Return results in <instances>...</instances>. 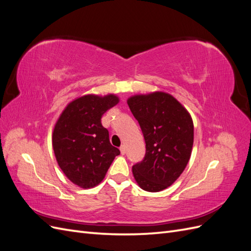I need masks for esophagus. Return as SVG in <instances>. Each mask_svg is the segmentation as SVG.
Wrapping results in <instances>:
<instances>
[{"mask_svg":"<svg viewBox=\"0 0 251 251\" xmlns=\"http://www.w3.org/2000/svg\"><path fill=\"white\" fill-rule=\"evenodd\" d=\"M120 153H121V155H125V154L126 153V146H121V147H120Z\"/></svg>","mask_w":251,"mask_h":251,"instance_id":"esophagus-1","label":"esophagus"}]
</instances>
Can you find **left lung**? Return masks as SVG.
Wrapping results in <instances>:
<instances>
[{
	"label": "left lung",
	"instance_id": "1",
	"mask_svg": "<svg viewBox=\"0 0 251 251\" xmlns=\"http://www.w3.org/2000/svg\"><path fill=\"white\" fill-rule=\"evenodd\" d=\"M146 141L144 159L133 165L134 178L147 192H160L183 173L192 155L194 124L191 114L173 95L156 91L127 98Z\"/></svg>",
	"mask_w": 251,
	"mask_h": 251
}]
</instances>
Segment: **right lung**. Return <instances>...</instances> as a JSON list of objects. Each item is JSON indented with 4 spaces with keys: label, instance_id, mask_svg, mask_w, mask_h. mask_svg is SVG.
<instances>
[{
    "label": "right lung",
    "instance_id": "1",
    "mask_svg": "<svg viewBox=\"0 0 251 251\" xmlns=\"http://www.w3.org/2000/svg\"><path fill=\"white\" fill-rule=\"evenodd\" d=\"M119 102L115 94L75 98L60 114L52 133V147L60 170L73 184L92 188L103 180L120 151L113 147L101 117Z\"/></svg>",
    "mask_w": 251,
    "mask_h": 251
}]
</instances>
